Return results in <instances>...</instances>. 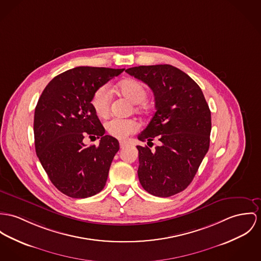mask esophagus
Masks as SVG:
<instances>
[{"label":"esophagus","instance_id":"34e87169","mask_svg":"<svg viewBox=\"0 0 261 261\" xmlns=\"http://www.w3.org/2000/svg\"><path fill=\"white\" fill-rule=\"evenodd\" d=\"M119 145H120L121 149H124V148L127 146V144H126L125 142H120V144H119Z\"/></svg>","mask_w":261,"mask_h":261}]
</instances>
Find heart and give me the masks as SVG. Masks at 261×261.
<instances>
[{
	"instance_id": "1",
	"label": "heart",
	"mask_w": 261,
	"mask_h": 261,
	"mask_svg": "<svg viewBox=\"0 0 261 261\" xmlns=\"http://www.w3.org/2000/svg\"><path fill=\"white\" fill-rule=\"evenodd\" d=\"M119 93L136 105V111L143 110V101L147 98V89L140 81L127 79L117 85ZM110 92L106 85L94 90L91 96V106L97 116L104 117L108 114L110 108ZM106 131L117 139H125L128 135L134 133L138 129V123L133 119L112 118L105 123Z\"/></svg>"
}]
</instances>
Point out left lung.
I'll use <instances>...</instances> for the list:
<instances>
[{
  "mask_svg": "<svg viewBox=\"0 0 261 261\" xmlns=\"http://www.w3.org/2000/svg\"><path fill=\"white\" fill-rule=\"evenodd\" d=\"M126 72L155 95L156 111L138 139H157L159 145L154 151L137 146L140 184L153 196H174L192 182L208 151L211 110L200 86L173 65H141Z\"/></svg>",
  "mask_w": 261,
  "mask_h": 261,
  "instance_id": "1",
  "label": "left lung"
}]
</instances>
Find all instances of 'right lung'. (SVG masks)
<instances>
[{
  "label": "right lung",
  "mask_w": 261,
  "mask_h": 261,
  "mask_svg": "<svg viewBox=\"0 0 261 261\" xmlns=\"http://www.w3.org/2000/svg\"><path fill=\"white\" fill-rule=\"evenodd\" d=\"M123 70L74 67L49 81L38 101L34 119L37 156L54 186L70 198L94 196L106 184L119 142L104 135L90 100L95 89ZM85 137L100 138V145L86 147Z\"/></svg>",
  "instance_id": "obj_1"
}]
</instances>
